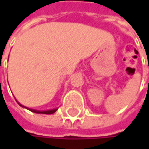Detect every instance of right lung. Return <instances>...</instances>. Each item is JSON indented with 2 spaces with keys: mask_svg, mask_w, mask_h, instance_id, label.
Segmentation results:
<instances>
[{
  "mask_svg": "<svg viewBox=\"0 0 149 149\" xmlns=\"http://www.w3.org/2000/svg\"><path fill=\"white\" fill-rule=\"evenodd\" d=\"M18 103V102H17ZM19 104V103H18ZM19 105H20L21 107H23V108H26V109H29L30 111H32V112H34V113H37V114H53L54 112H56V110H57V109H50V110H43V111H41V110H36V109H29V108H26V107H25V106H23V105H21L20 104H19Z\"/></svg>",
  "mask_w": 149,
  "mask_h": 149,
  "instance_id": "right-lung-1",
  "label": "right lung"
}]
</instances>
